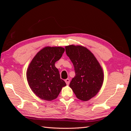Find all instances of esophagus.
Segmentation results:
<instances>
[{"instance_id": "1", "label": "esophagus", "mask_w": 131, "mask_h": 131, "mask_svg": "<svg viewBox=\"0 0 131 131\" xmlns=\"http://www.w3.org/2000/svg\"><path fill=\"white\" fill-rule=\"evenodd\" d=\"M65 82L66 83V84L67 85H68L69 84V83H70V80H69V79H66V80H65Z\"/></svg>"}]
</instances>
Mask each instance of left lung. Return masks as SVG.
Here are the masks:
<instances>
[{
    "instance_id": "obj_1",
    "label": "left lung",
    "mask_w": 131,
    "mask_h": 131,
    "mask_svg": "<svg viewBox=\"0 0 131 131\" xmlns=\"http://www.w3.org/2000/svg\"><path fill=\"white\" fill-rule=\"evenodd\" d=\"M65 48L75 72L70 88L79 100L88 101L96 96L102 88L104 81L103 69L94 54L86 47L70 45Z\"/></svg>"
}]
</instances>
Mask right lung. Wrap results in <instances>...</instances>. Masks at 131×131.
<instances>
[{
  "label": "right lung",
  "mask_w": 131,
  "mask_h": 131,
  "mask_svg": "<svg viewBox=\"0 0 131 131\" xmlns=\"http://www.w3.org/2000/svg\"><path fill=\"white\" fill-rule=\"evenodd\" d=\"M64 51V48L59 46L43 47L35 55L28 67V83L31 91L41 100H54L63 87L66 86L54 65Z\"/></svg>",
  "instance_id": "right-lung-1"
}]
</instances>
